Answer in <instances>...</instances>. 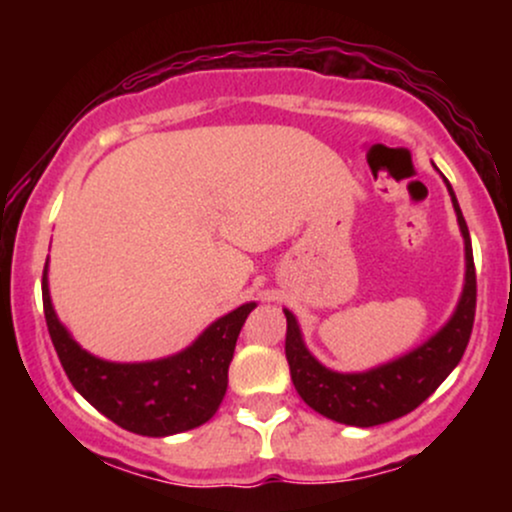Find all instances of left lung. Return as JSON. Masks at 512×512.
<instances>
[{
  "label": "left lung",
  "mask_w": 512,
  "mask_h": 512,
  "mask_svg": "<svg viewBox=\"0 0 512 512\" xmlns=\"http://www.w3.org/2000/svg\"><path fill=\"white\" fill-rule=\"evenodd\" d=\"M443 180L448 185L457 223H460L464 260H467L460 303H457L450 320L445 322L443 330L409 354L378 368H370L366 373H337V370L322 366L305 349L296 317L289 310H284L286 361L291 368V380L303 402L317 414L358 428L387 424V421H395L399 416L414 411L421 402H426L452 373V368L460 363L469 337H472L474 310H477V272H474L469 228L464 223L460 204H457L448 178Z\"/></svg>",
  "instance_id": "obj_1"
}]
</instances>
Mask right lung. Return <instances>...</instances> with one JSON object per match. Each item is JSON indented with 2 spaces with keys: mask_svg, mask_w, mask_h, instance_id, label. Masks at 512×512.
Returning <instances> with one entry per match:
<instances>
[{
  "mask_svg": "<svg viewBox=\"0 0 512 512\" xmlns=\"http://www.w3.org/2000/svg\"><path fill=\"white\" fill-rule=\"evenodd\" d=\"M255 303L219 317L180 354L146 363H110L74 342L57 320L43 269V310L57 356L74 390L125 431L163 438L207 424L228 387L240 327Z\"/></svg>",
  "mask_w": 512,
  "mask_h": 512,
  "instance_id": "obj_1",
  "label": "right lung"
}]
</instances>
